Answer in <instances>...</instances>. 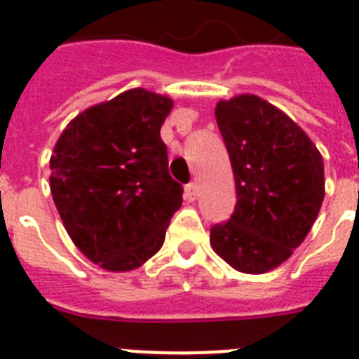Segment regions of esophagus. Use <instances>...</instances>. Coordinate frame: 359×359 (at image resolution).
<instances>
[{
	"mask_svg": "<svg viewBox=\"0 0 359 359\" xmlns=\"http://www.w3.org/2000/svg\"><path fill=\"white\" fill-rule=\"evenodd\" d=\"M186 194L184 197L188 199V201H196V197H197V184L196 182H190V184L186 186Z\"/></svg>",
	"mask_w": 359,
	"mask_h": 359,
	"instance_id": "obj_1",
	"label": "esophagus"
}]
</instances>
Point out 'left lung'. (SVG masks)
Instances as JSON below:
<instances>
[{
  "instance_id": "1",
  "label": "left lung",
  "mask_w": 359,
  "mask_h": 359,
  "mask_svg": "<svg viewBox=\"0 0 359 359\" xmlns=\"http://www.w3.org/2000/svg\"><path fill=\"white\" fill-rule=\"evenodd\" d=\"M235 175V212L210 229V245L244 273L270 272L306 240L324 201V162L289 115L257 95L216 104Z\"/></svg>"
}]
</instances>
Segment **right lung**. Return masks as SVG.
Wrapping results in <instances>:
<instances>
[{"mask_svg": "<svg viewBox=\"0 0 359 359\" xmlns=\"http://www.w3.org/2000/svg\"><path fill=\"white\" fill-rule=\"evenodd\" d=\"M165 95L128 89L67 124L50 158V190L65 229L91 262L130 272L162 248L182 186L160 137Z\"/></svg>", "mask_w": 359, "mask_h": 359, "instance_id": "1", "label": "right lung"}]
</instances>
